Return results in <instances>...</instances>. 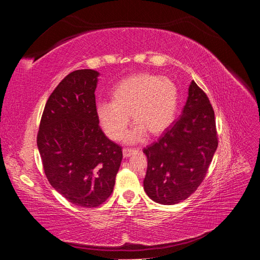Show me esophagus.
<instances>
[{
    "mask_svg": "<svg viewBox=\"0 0 260 260\" xmlns=\"http://www.w3.org/2000/svg\"><path fill=\"white\" fill-rule=\"evenodd\" d=\"M136 152H138V149H136V148H128V147H125V148L122 149L123 157H129V156H131L133 153H136Z\"/></svg>",
    "mask_w": 260,
    "mask_h": 260,
    "instance_id": "1",
    "label": "esophagus"
}]
</instances>
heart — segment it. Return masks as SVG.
Returning <instances> with one entry per match:
<instances>
[{
	"instance_id": "heart-1",
	"label": "heart",
	"mask_w": 260,
	"mask_h": 260,
	"mask_svg": "<svg viewBox=\"0 0 260 260\" xmlns=\"http://www.w3.org/2000/svg\"><path fill=\"white\" fill-rule=\"evenodd\" d=\"M112 102L96 106V115L106 136L119 140L127 129L130 115L136 123L125 137L129 143L137 142L147 132L158 136L175 120L179 104V91L169 78L153 74L130 76L118 83Z\"/></svg>"
}]
</instances>
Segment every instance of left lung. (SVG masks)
Returning <instances> with one entry per match:
<instances>
[{"label": "left lung", "mask_w": 260, "mask_h": 260, "mask_svg": "<svg viewBox=\"0 0 260 260\" xmlns=\"http://www.w3.org/2000/svg\"><path fill=\"white\" fill-rule=\"evenodd\" d=\"M217 146L214 108L206 93L192 81L179 119L143 149L146 194L164 205L186 200L205 179Z\"/></svg>", "instance_id": "8db88e82"}]
</instances>
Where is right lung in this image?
Masks as SVG:
<instances>
[{
    "label": "right lung",
    "instance_id": "obj_1",
    "mask_svg": "<svg viewBox=\"0 0 260 260\" xmlns=\"http://www.w3.org/2000/svg\"><path fill=\"white\" fill-rule=\"evenodd\" d=\"M99 73L67 75L44 106L37 144L51 185L74 205L93 208L112 195L122 148L99 125L95 89Z\"/></svg>",
    "mask_w": 260,
    "mask_h": 260
}]
</instances>
